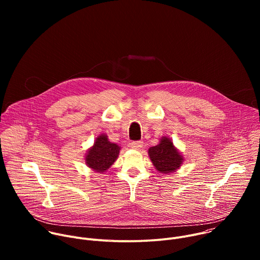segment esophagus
<instances>
[{
    "instance_id": "obj_1",
    "label": "esophagus",
    "mask_w": 260,
    "mask_h": 260,
    "mask_svg": "<svg viewBox=\"0 0 260 260\" xmlns=\"http://www.w3.org/2000/svg\"><path fill=\"white\" fill-rule=\"evenodd\" d=\"M129 145L133 149H140V148L143 146V142L142 141H133Z\"/></svg>"
}]
</instances>
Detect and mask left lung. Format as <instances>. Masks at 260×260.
Instances as JSON below:
<instances>
[{
  "label": "left lung",
  "instance_id": "left-lung-1",
  "mask_svg": "<svg viewBox=\"0 0 260 260\" xmlns=\"http://www.w3.org/2000/svg\"><path fill=\"white\" fill-rule=\"evenodd\" d=\"M148 153L156 170L165 174L174 172L183 161V157L174 147L173 142L167 137H164L157 146L151 147Z\"/></svg>",
  "mask_w": 260,
  "mask_h": 260
}]
</instances>
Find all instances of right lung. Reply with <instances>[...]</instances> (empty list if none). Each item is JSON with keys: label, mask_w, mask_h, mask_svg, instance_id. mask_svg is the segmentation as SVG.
Wrapping results in <instances>:
<instances>
[{"label": "right lung", "mask_w": 260, "mask_h": 260, "mask_svg": "<svg viewBox=\"0 0 260 260\" xmlns=\"http://www.w3.org/2000/svg\"><path fill=\"white\" fill-rule=\"evenodd\" d=\"M120 147L108 141L107 136L101 135L96 138L93 147L88 151L85 161L86 165L96 172H104L116 160Z\"/></svg>", "instance_id": "add662e5"}]
</instances>
